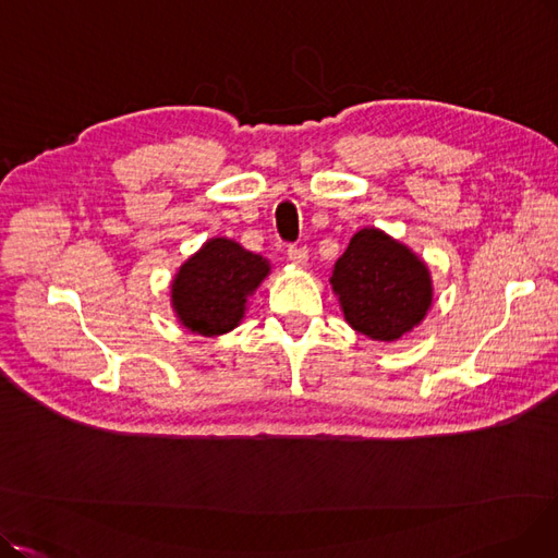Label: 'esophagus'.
Returning <instances> with one entry per match:
<instances>
[{"instance_id": "obj_1", "label": "esophagus", "mask_w": 558, "mask_h": 558, "mask_svg": "<svg viewBox=\"0 0 558 558\" xmlns=\"http://www.w3.org/2000/svg\"><path fill=\"white\" fill-rule=\"evenodd\" d=\"M288 260L304 267L308 260V250L306 247H288Z\"/></svg>"}]
</instances>
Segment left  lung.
I'll list each match as a JSON object with an SVG mask.
<instances>
[{"instance_id":"obj_1","label":"left lung","mask_w":558,"mask_h":558,"mask_svg":"<svg viewBox=\"0 0 558 558\" xmlns=\"http://www.w3.org/2000/svg\"><path fill=\"white\" fill-rule=\"evenodd\" d=\"M329 283L345 323L380 343H393L418 327L435 300L428 263L375 227L350 238Z\"/></svg>"}]
</instances>
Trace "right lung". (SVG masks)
I'll list each match as a JSON object with an SVG mask.
<instances>
[{
    "label": "right lung",
    "mask_w": 558,
    "mask_h": 558,
    "mask_svg": "<svg viewBox=\"0 0 558 558\" xmlns=\"http://www.w3.org/2000/svg\"><path fill=\"white\" fill-rule=\"evenodd\" d=\"M267 258L231 238H210L171 279L169 298L175 320L202 337H221L247 314L250 298L270 275Z\"/></svg>",
    "instance_id": "obj_1"
}]
</instances>
